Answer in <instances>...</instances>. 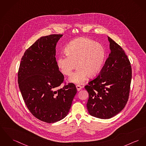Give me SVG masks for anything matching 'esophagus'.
<instances>
[{
    "label": "esophagus",
    "mask_w": 146,
    "mask_h": 146,
    "mask_svg": "<svg viewBox=\"0 0 146 146\" xmlns=\"http://www.w3.org/2000/svg\"><path fill=\"white\" fill-rule=\"evenodd\" d=\"M76 87V88H77L78 91H79L82 88V86H80V85H77Z\"/></svg>",
    "instance_id": "1"
}]
</instances>
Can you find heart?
Wrapping results in <instances>:
<instances>
[{
	"label": "heart",
	"instance_id": "b5f03b06",
	"mask_svg": "<svg viewBox=\"0 0 146 146\" xmlns=\"http://www.w3.org/2000/svg\"><path fill=\"white\" fill-rule=\"evenodd\" d=\"M66 56L57 59V65L65 75L70 76L78 66L69 81L82 84L87 77H95L104 65L106 52L104 46L95 40L88 38H79L71 41L65 49ZM77 64H76V63Z\"/></svg>",
	"mask_w": 146,
	"mask_h": 146
}]
</instances>
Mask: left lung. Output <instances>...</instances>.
Masks as SVG:
<instances>
[{
    "mask_svg": "<svg viewBox=\"0 0 146 146\" xmlns=\"http://www.w3.org/2000/svg\"><path fill=\"white\" fill-rule=\"evenodd\" d=\"M110 54L98 76L85 86L90 115L111 118L126 105L132 78L130 62L124 50L109 36Z\"/></svg>",
    "mask_w": 146,
    "mask_h": 146,
    "instance_id": "1",
    "label": "left lung"
}]
</instances>
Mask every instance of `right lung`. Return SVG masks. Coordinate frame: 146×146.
I'll return each mask as SVG.
<instances>
[{"label":"right lung","mask_w":146,"mask_h":146,"mask_svg":"<svg viewBox=\"0 0 146 146\" xmlns=\"http://www.w3.org/2000/svg\"><path fill=\"white\" fill-rule=\"evenodd\" d=\"M63 35L41 36L24 52L18 71V84L32 115L47 123L56 122L68 114L77 93L74 84L58 88L64 81L56 60V46Z\"/></svg>","instance_id":"obj_1"}]
</instances>
